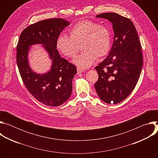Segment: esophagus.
Instances as JSON below:
<instances>
[{
	"instance_id": "esophagus-1",
	"label": "esophagus",
	"mask_w": 158,
	"mask_h": 158,
	"mask_svg": "<svg viewBox=\"0 0 158 158\" xmlns=\"http://www.w3.org/2000/svg\"><path fill=\"white\" fill-rule=\"evenodd\" d=\"M77 74H81V73H83V70L81 69H80V68H77Z\"/></svg>"
}]
</instances>
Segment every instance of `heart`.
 Listing matches in <instances>:
<instances>
[{"label": "heart", "instance_id": "1", "mask_svg": "<svg viewBox=\"0 0 158 158\" xmlns=\"http://www.w3.org/2000/svg\"><path fill=\"white\" fill-rule=\"evenodd\" d=\"M70 36L60 34L56 40L59 52L67 57H74L79 51H83L73 62L82 69L91 67L97 57L106 56L110 48L111 35L109 30L96 22L82 20L70 30Z\"/></svg>", "mask_w": 158, "mask_h": 158}]
</instances>
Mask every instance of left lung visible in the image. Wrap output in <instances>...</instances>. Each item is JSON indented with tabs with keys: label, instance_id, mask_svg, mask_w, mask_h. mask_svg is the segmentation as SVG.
<instances>
[{
	"label": "left lung",
	"instance_id": "1",
	"mask_svg": "<svg viewBox=\"0 0 158 158\" xmlns=\"http://www.w3.org/2000/svg\"><path fill=\"white\" fill-rule=\"evenodd\" d=\"M96 17L111 22L114 36L109 55L95 67L99 78L94 87L101 100L117 104L129 96L139 80L143 65L141 44L129 19L111 12Z\"/></svg>",
	"mask_w": 158,
	"mask_h": 158
}]
</instances>
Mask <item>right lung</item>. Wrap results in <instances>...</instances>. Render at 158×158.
Masks as SVG:
<instances>
[{"label": "right lung", "instance_id": "obj_1", "mask_svg": "<svg viewBox=\"0 0 158 158\" xmlns=\"http://www.w3.org/2000/svg\"><path fill=\"white\" fill-rule=\"evenodd\" d=\"M69 24L61 18L37 22L22 32L17 46V62L22 79L30 93L46 106H60L72 93V81L77 69L62 58L56 49L57 37ZM34 44H42L52 60V69L47 73H35L29 66L28 53L30 46Z\"/></svg>", "mask_w": 158, "mask_h": 158}]
</instances>
